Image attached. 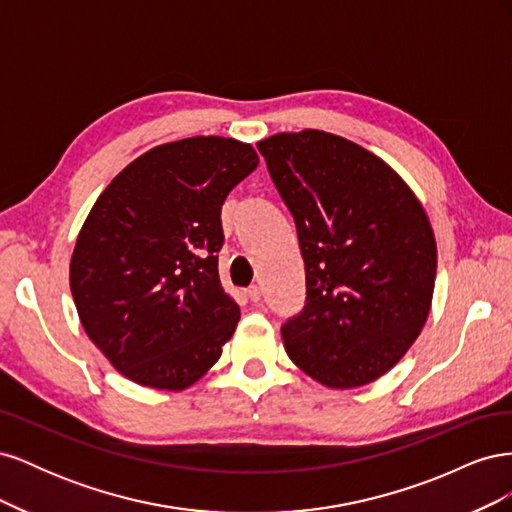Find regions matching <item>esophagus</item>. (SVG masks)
<instances>
[{
    "label": "esophagus",
    "mask_w": 512,
    "mask_h": 512,
    "mask_svg": "<svg viewBox=\"0 0 512 512\" xmlns=\"http://www.w3.org/2000/svg\"><path fill=\"white\" fill-rule=\"evenodd\" d=\"M247 297H250V301H252V303H258V301H260V297H262V290H260V286L247 288Z\"/></svg>",
    "instance_id": "obj_1"
}]
</instances>
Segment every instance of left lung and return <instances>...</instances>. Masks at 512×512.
<instances>
[{
  "label": "left lung",
  "instance_id": "1",
  "mask_svg": "<svg viewBox=\"0 0 512 512\" xmlns=\"http://www.w3.org/2000/svg\"><path fill=\"white\" fill-rule=\"evenodd\" d=\"M297 222L307 303L282 327L303 374L356 389L393 369L421 335L438 247L410 185L376 153L322 130L258 141Z\"/></svg>",
  "mask_w": 512,
  "mask_h": 512
}]
</instances>
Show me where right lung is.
Wrapping results in <instances>:
<instances>
[{"mask_svg": "<svg viewBox=\"0 0 512 512\" xmlns=\"http://www.w3.org/2000/svg\"><path fill=\"white\" fill-rule=\"evenodd\" d=\"M250 143L192 136L106 185L76 237L70 290L87 337L128 380L183 391L218 363L241 309L222 288V205L256 170Z\"/></svg>", "mask_w": 512, "mask_h": 512, "instance_id": "1", "label": "right lung"}]
</instances>
